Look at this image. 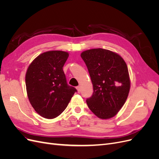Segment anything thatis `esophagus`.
<instances>
[{"mask_svg":"<svg viewBox=\"0 0 159 159\" xmlns=\"http://www.w3.org/2000/svg\"><path fill=\"white\" fill-rule=\"evenodd\" d=\"M76 88H77V89H78V92L80 93V91H81V88H80V85L77 86Z\"/></svg>","mask_w":159,"mask_h":159,"instance_id":"1","label":"esophagus"}]
</instances>
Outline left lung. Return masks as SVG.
<instances>
[{
    "instance_id": "1",
    "label": "left lung",
    "mask_w": 159,
    "mask_h": 159,
    "mask_svg": "<svg viewBox=\"0 0 159 159\" xmlns=\"http://www.w3.org/2000/svg\"><path fill=\"white\" fill-rule=\"evenodd\" d=\"M93 84V93L86 102L100 119L111 118L123 107L128 97L130 80L122 57L102 48L91 49L81 54Z\"/></svg>"
}]
</instances>
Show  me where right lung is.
Masks as SVG:
<instances>
[{"label":"right lung","instance_id":"add662e5","mask_svg":"<svg viewBox=\"0 0 159 159\" xmlns=\"http://www.w3.org/2000/svg\"><path fill=\"white\" fill-rule=\"evenodd\" d=\"M63 51H49L34 59L26 74L28 99L42 117L53 119L68 106L77 89L67 84L63 67L68 57Z\"/></svg>","mask_w":159,"mask_h":159}]
</instances>
